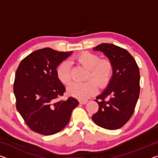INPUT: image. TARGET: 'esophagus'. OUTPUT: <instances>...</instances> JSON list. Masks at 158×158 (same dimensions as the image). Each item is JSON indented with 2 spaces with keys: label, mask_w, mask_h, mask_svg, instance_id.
I'll list each match as a JSON object with an SVG mask.
<instances>
[{
  "label": "esophagus",
  "mask_w": 158,
  "mask_h": 158,
  "mask_svg": "<svg viewBox=\"0 0 158 158\" xmlns=\"http://www.w3.org/2000/svg\"><path fill=\"white\" fill-rule=\"evenodd\" d=\"M88 102V101L86 100H79V104H81V105H85V104H86Z\"/></svg>",
  "instance_id": "34e87169"
}]
</instances>
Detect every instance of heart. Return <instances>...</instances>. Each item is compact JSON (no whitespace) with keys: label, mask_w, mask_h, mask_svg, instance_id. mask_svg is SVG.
<instances>
[{"label":"heart","mask_w":158,"mask_h":158,"mask_svg":"<svg viewBox=\"0 0 158 158\" xmlns=\"http://www.w3.org/2000/svg\"><path fill=\"white\" fill-rule=\"evenodd\" d=\"M77 63L89 69L87 81L73 83L68 88V95L79 100H85L96 94L98 85L100 89H105L109 85L114 73V65L108 58L100 59L98 54L89 52H84L74 57ZM58 79L63 84L71 82V66L68 60L61 62L56 69Z\"/></svg>","instance_id":"obj_1"}]
</instances>
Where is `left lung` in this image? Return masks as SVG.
I'll return each instance as SVG.
<instances>
[{"instance_id": "8db88e82", "label": "left lung", "mask_w": 158, "mask_h": 158, "mask_svg": "<svg viewBox=\"0 0 158 158\" xmlns=\"http://www.w3.org/2000/svg\"><path fill=\"white\" fill-rule=\"evenodd\" d=\"M93 49L103 52L111 61L114 73L106 89L95 100L99 109L92 119L101 127L119 129L135 111L140 92L139 69L135 58L123 48L102 43Z\"/></svg>"}]
</instances>
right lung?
<instances>
[{
	"mask_svg": "<svg viewBox=\"0 0 158 158\" xmlns=\"http://www.w3.org/2000/svg\"><path fill=\"white\" fill-rule=\"evenodd\" d=\"M73 52L43 48L21 61L15 74L16 107L31 130L52 135L62 130L79 105L75 98L57 100L65 92L58 79L56 68Z\"/></svg>",
	"mask_w": 158,
	"mask_h": 158,
	"instance_id": "right-lung-1",
	"label": "right lung"
}]
</instances>
